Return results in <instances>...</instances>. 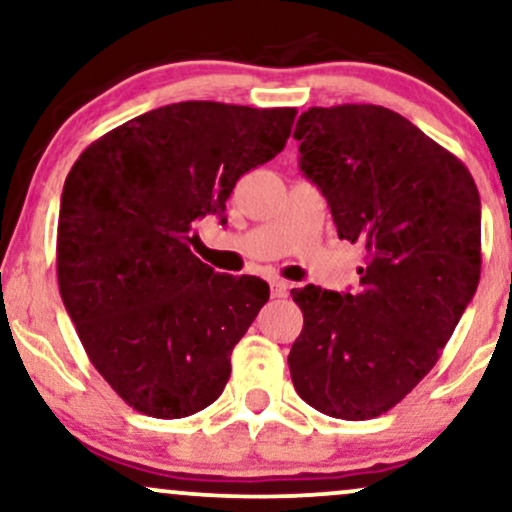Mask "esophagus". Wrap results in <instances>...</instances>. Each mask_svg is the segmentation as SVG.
Segmentation results:
<instances>
[{
  "mask_svg": "<svg viewBox=\"0 0 512 512\" xmlns=\"http://www.w3.org/2000/svg\"><path fill=\"white\" fill-rule=\"evenodd\" d=\"M271 286V297H286L288 293H290V283H286V281H271L269 283Z\"/></svg>",
  "mask_w": 512,
  "mask_h": 512,
  "instance_id": "34e87169",
  "label": "esophagus"
}]
</instances>
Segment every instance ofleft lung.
<instances>
[{
    "label": "left lung",
    "instance_id": "1",
    "mask_svg": "<svg viewBox=\"0 0 512 512\" xmlns=\"http://www.w3.org/2000/svg\"><path fill=\"white\" fill-rule=\"evenodd\" d=\"M293 137L338 236L366 257L354 293L290 290L304 316L290 378L316 411L368 420L432 371L475 295L480 193L454 153L390 108H309Z\"/></svg>",
    "mask_w": 512,
    "mask_h": 512
}]
</instances>
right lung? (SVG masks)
Returning a JSON list of instances; mask_svg holds the SVG:
<instances>
[{"label":"right lung","mask_w":512,"mask_h":512,"mask_svg":"<svg viewBox=\"0 0 512 512\" xmlns=\"http://www.w3.org/2000/svg\"><path fill=\"white\" fill-rule=\"evenodd\" d=\"M295 115L172 103L103 134L68 172L58 288L89 361L134 411L191 416L229 383L231 352L269 286L200 262L196 222H226L236 181L283 151Z\"/></svg>","instance_id":"right-lung-1"}]
</instances>
